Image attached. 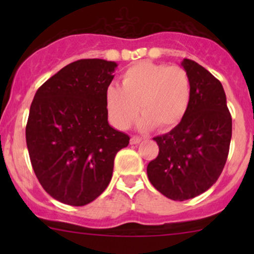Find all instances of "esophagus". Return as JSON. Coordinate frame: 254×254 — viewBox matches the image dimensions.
<instances>
[{
  "mask_svg": "<svg viewBox=\"0 0 254 254\" xmlns=\"http://www.w3.org/2000/svg\"><path fill=\"white\" fill-rule=\"evenodd\" d=\"M141 137L140 136H136V135H134V136H131V139H130V143H131V145H136V143H139V142H141Z\"/></svg>",
  "mask_w": 254,
  "mask_h": 254,
  "instance_id": "34e87169",
  "label": "esophagus"
}]
</instances>
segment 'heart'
Wrapping results in <instances>:
<instances>
[{"label": "heart", "mask_w": 254, "mask_h": 254, "mask_svg": "<svg viewBox=\"0 0 254 254\" xmlns=\"http://www.w3.org/2000/svg\"><path fill=\"white\" fill-rule=\"evenodd\" d=\"M120 79L122 87L109 84L106 89L107 113L118 129L129 127L139 109L140 127L162 130L179 124L188 111L191 81L181 66L145 61L125 70Z\"/></svg>", "instance_id": "heart-1"}]
</instances>
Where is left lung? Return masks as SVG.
Instances as JSON below:
<instances>
[{"instance_id": "1", "label": "left lung", "mask_w": 254, "mask_h": 254, "mask_svg": "<svg viewBox=\"0 0 254 254\" xmlns=\"http://www.w3.org/2000/svg\"><path fill=\"white\" fill-rule=\"evenodd\" d=\"M191 81V99L182 122L153 137L158 155L147 177L160 193L183 201L206 191L217 181L229 156L232 118L221 82L189 59L182 61Z\"/></svg>"}]
</instances>
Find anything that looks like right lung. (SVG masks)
<instances>
[{
  "mask_svg": "<svg viewBox=\"0 0 254 254\" xmlns=\"http://www.w3.org/2000/svg\"><path fill=\"white\" fill-rule=\"evenodd\" d=\"M117 64L82 59L39 87L25 127L30 162L48 194L82 206L112 179L115 155L130 137L108 124L106 89Z\"/></svg>",
  "mask_w": 254,
  "mask_h": 254,
  "instance_id": "right-lung-1",
  "label": "right lung"
}]
</instances>
